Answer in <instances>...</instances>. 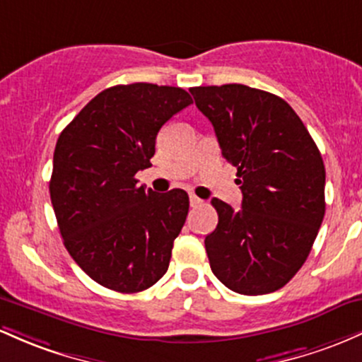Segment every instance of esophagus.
<instances>
[{
	"instance_id": "34e87169",
	"label": "esophagus",
	"mask_w": 362,
	"mask_h": 362,
	"mask_svg": "<svg viewBox=\"0 0 362 362\" xmlns=\"http://www.w3.org/2000/svg\"><path fill=\"white\" fill-rule=\"evenodd\" d=\"M189 205L192 206H200V205H203V200L202 198H198L197 194H189Z\"/></svg>"
}]
</instances>
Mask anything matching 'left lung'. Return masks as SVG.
<instances>
[{
    "mask_svg": "<svg viewBox=\"0 0 362 362\" xmlns=\"http://www.w3.org/2000/svg\"><path fill=\"white\" fill-rule=\"evenodd\" d=\"M238 169L241 210L214 198L218 224L205 238L214 275L230 291H279L310 255L325 215L322 153L294 109L241 83L189 88Z\"/></svg>",
    "mask_w": 362,
    "mask_h": 362,
    "instance_id": "1",
    "label": "left lung"
}]
</instances>
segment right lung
I'll return each instance as SVG.
<instances>
[{
	"label": "right lung",
	"instance_id": "obj_1",
	"mask_svg": "<svg viewBox=\"0 0 362 362\" xmlns=\"http://www.w3.org/2000/svg\"><path fill=\"white\" fill-rule=\"evenodd\" d=\"M192 103L180 87L116 85L56 141L49 193L59 233L76 265L107 289L145 291L168 272L188 193L147 192L135 174L150 165L159 129Z\"/></svg>",
	"mask_w": 362,
	"mask_h": 362
}]
</instances>
